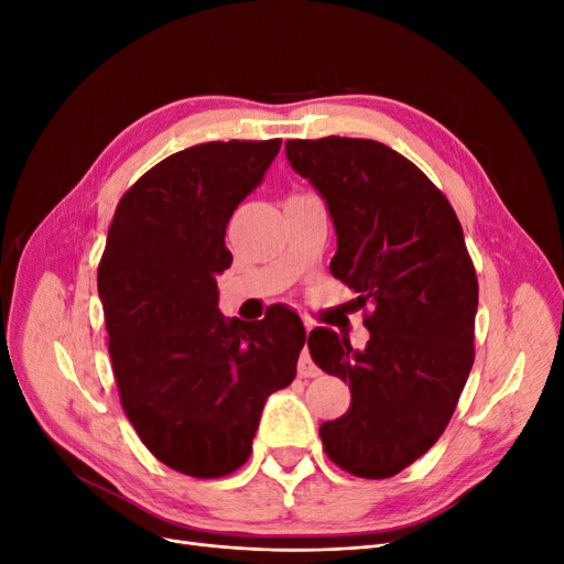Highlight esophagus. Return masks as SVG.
I'll list each match as a JSON object with an SVG mask.
<instances>
[{"label":"esophagus","instance_id":"obj_1","mask_svg":"<svg viewBox=\"0 0 564 564\" xmlns=\"http://www.w3.org/2000/svg\"><path fill=\"white\" fill-rule=\"evenodd\" d=\"M319 369L315 367V362L311 360V352L305 348L299 357V377H317Z\"/></svg>","mask_w":564,"mask_h":564}]
</instances>
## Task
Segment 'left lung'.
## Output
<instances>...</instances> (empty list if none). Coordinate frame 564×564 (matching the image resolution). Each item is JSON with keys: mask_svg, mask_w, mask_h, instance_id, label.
Here are the masks:
<instances>
[{"mask_svg": "<svg viewBox=\"0 0 564 564\" xmlns=\"http://www.w3.org/2000/svg\"><path fill=\"white\" fill-rule=\"evenodd\" d=\"M286 160L327 202L332 275L367 308L369 340L317 327L315 365L350 386L348 412L319 425L344 470L383 480L445 433L475 360L477 275L464 230L433 181L392 148L327 135L286 141Z\"/></svg>", "mask_w": 564, "mask_h": 564, "instance_id": "1", "label": "left lung"}]
</instances>
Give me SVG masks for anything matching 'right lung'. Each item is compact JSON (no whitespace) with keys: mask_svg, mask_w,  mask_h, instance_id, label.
I'll list each match as a JSON object with an SVG mask.
<instances>
[{"mask_svg":"<svg viewBox=\"0 0 564 564\" xmlns=\"http://www.w3.org/2000/svg\"><path fill=\"white\" fill-rule=\"evenodd\" d=\"M280 145L212 141L169 155L119 199L98 265L124 414L164 466L202 480L249 458L263 404L294 381L305 344L284 305L261 322L218 311L228 220Z\"/></svg>","mask_w":564,"mask_h":564,"instance_id":"1","label":"right lung"}]
</instances>
